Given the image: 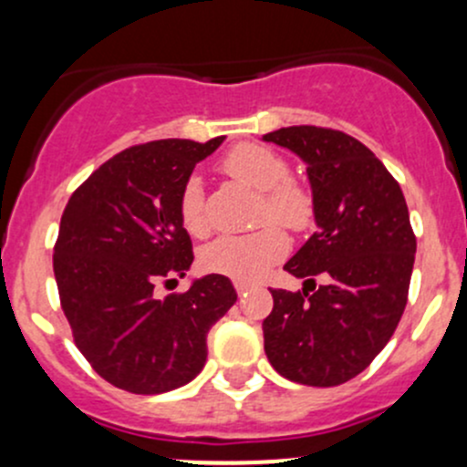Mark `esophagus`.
<instances>
[{
	"instance_id": "obj_1",
	"label": "esophagus",
	"mask_w": 467,
	"mask_h": 467,
	"mask_svg": "<svg viewBox=\"0 0 467 467\" xmlns=\"http://www.w3.org/2000/svg\"><path fill=\"white\" fill-rule=\"evenodd\" d=\"M234 287H235V292H238V296H243L244 292H247L249 287H252V285H249L247 281H235V283H234Z\"/></svg>"
}]
</instances>
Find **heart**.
Listing matches in <instances>:
<instances>
[{
    "mask_svg": "<svg viewBox=\"0 0 467 467\" xmlns=\"http://www.w3.org/2000/svg\"><path fill=\"white\" fill-rule=\"evenodd\" d=\"M223 168L261 193L256 209L258 223L272 218L290 232H304L315 218V200L299 182L290 180V166L278 152L258 143H240L223 160ZM182 227L195 238L209 234V220L204 213V191L198 177H189L180 193ZM287 235L276 224H265L252 234L220 235L206 244L200 263L206 272L223 274L235 281H256L269 265L285 256Z\"/></svg>",
    "mask_w": 467,
    "mask_h": 467,
    "instance_id": "b5f03b06",
    "label": "heart"
}]
</instances>
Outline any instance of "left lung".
Returning a JSON list of instances; mask_svg holds the SVG:
<instances>
[{
    "instance_id": "1",
    "label": "left lung",
    "mask_w": 467,
    "mask_h": 467,
    "mask_svg": "<svg viewBox=\"0 0 467 467\" xmlns=\"http://www.w3.org/2000/svg\"><path fill=\"white\" fill-rule=\"evenodd\" d=\"M263 141L304 160L315 200L317 232L283 269L304 285L328 276L312 295L269 290L267 359L292 382L337 387L376 359L405 312L416 256L405 195L384 163L339 130L292 126Z\"/></svg>"
}]
</instances>
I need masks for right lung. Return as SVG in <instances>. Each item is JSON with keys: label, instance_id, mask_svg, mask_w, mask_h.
<instances>
[{"label": "right lung", "instance_id": "obj_1", "mask_svg": "<svg viewBox=\"0 0 467 467\" xmlns=\"http://www.w3.org/2000/svg\"><path fill=\"white\" fill-rule=\"evenodd\" d=\"M189 139L132 146L108 160L65 206L54 249L60 304L100 378L141 396L184 387L204 368L206 335L238 299L223 274L157 299L160 281L193 263L180 193L195 163L220 148Z\"/></svg>", "mask_w": 467, "mask_h": 467}]
</instances>
